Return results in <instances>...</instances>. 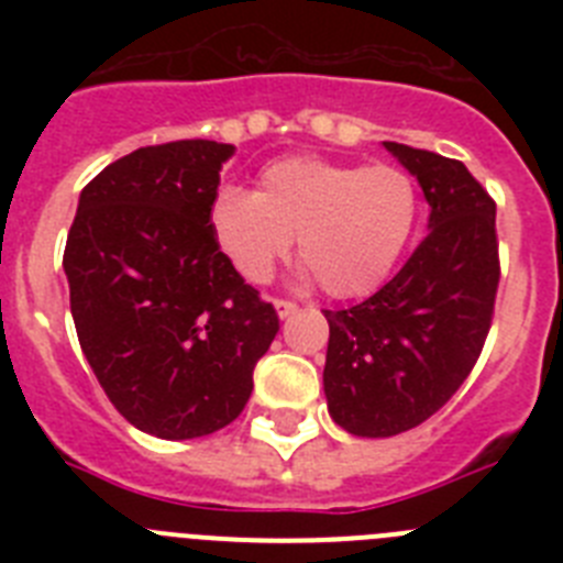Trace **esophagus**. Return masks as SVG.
<instances>
[{"instance_id": "obj_1", "label": "esophagus", "mask_w": 563, "mask_h": 563, "mask_svg": "<svg viewBox=\"0 0 563 563\" xmlns=\"http://www.w3.org/2000/svg\"><path fill=\"white\" fill-rule=\"evenodd\" d=\"M273 307H276V312H278V318H282V321H285V318H290L292 312L298 310L292 301H285V298H276V301H273Z\"/></svg>"}]
</instances>
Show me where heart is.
Listing matches in <instances>:
<instances>
[{"instance_id": "b5f03b06", "label": "heart", "mask_w": 563, "mask_h": 563, "mask_svg": "<svg viewBox=\"0 0 563 563\" xmlns=\"http://www.w3.org/2000/svg\"><path fill=\"white\" fill-rule=\"evenodd\" d=\"M417 188L402 168L287 157L258 174V191L222 186L208 228L242 278L262 285L290 253L332 298H361L391 276L417 228Z\"/></svg>"}]
</instances>
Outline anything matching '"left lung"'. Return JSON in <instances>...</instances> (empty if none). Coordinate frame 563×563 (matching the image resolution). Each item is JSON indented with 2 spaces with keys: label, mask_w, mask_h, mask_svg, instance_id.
I'll list each match as a JSON object with an SVG mask.
<instances>
[{
  "label": "left lung",
  "mask_w": 563,
  "mask_h": 563,
  "mask_svg": "<svg viewBox=\"0 0 563 563\" xmlns=\"http://www.w3.org/2000/svg\"><path fill=\"white\" fill-rule=\"evenodd\" d=\"M429 202V236L389 285L330 324L324 395L355 437H395L440 411L474 369L496 287V202L460 161L383 141Z\"/></svg>",
  "instance_id": "8db88e82"
}]
</instances>
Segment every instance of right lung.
<instances>
[{
    "label": "right lung",
    "mask_w": 563,
    "mask_h": 563,
    "mask_svg": "<svg viewBox=\"0 0 563 563\" xmlns=\"http://www.w3.org/2000/svg\"><path fill=\"white\" fill-rule=\"evenodd\" d=\"M231 143L174 141L109 163L64 247L84 357L112 406L161 440H197L245 409L278 332L273 305L208 228Z\"/></svg>",
    "instance_id": "right-lung-1"
}]
</instances>
